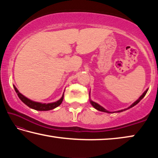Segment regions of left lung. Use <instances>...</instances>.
<instances>
[{"label":"left lung","mask_w":158,"mask_h":158,"mask_svg":"<svg viewBox=\"0 0 158 158\" xmlns=\"http://www.w3.org/2000/svg\"><path fill=\"white\" fill-rule=\"evenodd\" d=\"M148 89H147L145 92H144L142 95H141V97L138 99V100L136 101V102H134L132 105H131L130 106H129V107L128 108H127L126 109H130V108H131V107H132V106H135L136 105H137V104L139 102L142 100L143 99V98L144 97V96L146 95V93H147V91H148ZM90 104H91V105H93V106L94 108H95L96 109H97V110H98V111H103V112H106V113H111V112H110V111H107V110H106V109H105V108H103L102 106H101L100 105H99L98 104H97V103H95V102H93V101H91L90 100ZM126 109H123V110H121V111H118V112H121V111H125V110H126Z\"/></svg>","instance_id":"8db88e82"}]
</instances>
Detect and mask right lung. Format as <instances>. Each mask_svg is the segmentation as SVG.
I'll use <instances>...</instances> for the list:
<instances>
[{"instance_id": "obj_1", "label": "right lung", "mask_w": 158, "mask_h": 158, "mask_svg": "<svg viewBox=\"0 0 158 158\" xmlns=\"http://www.w3.org/2000/svg\"><path fill=\"white\" fill-rule=\"evenodd\" d=\"M15 90L17 94L18 95V97L19 98L20 100L23 102V103L26 104V105L29 106L30 108L34 109L35 110L37 111H49V110H52V109H54L57 106H59L61 103H62L63 100V95L62 96L59 100H58L56 102H53V103H49V104H42L40 102H33L31 100H29L27 98H26L25 96H23L22 94L19 92V90L17 89L14 85Z\"/></svg>"}]
</instances>
